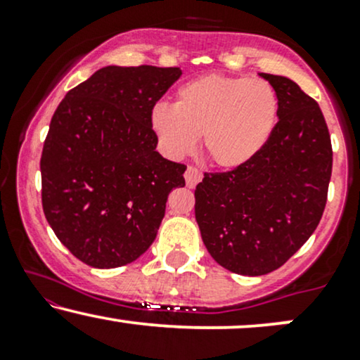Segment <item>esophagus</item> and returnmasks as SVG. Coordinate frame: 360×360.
<instances>
[{
    "mask_svg": "<svg viewBox=\"0 0 360 360\" xmlns=\"http://www.w3.org/2000/svg\"><path fill=\"white\" fill-rule=\"evenodd\" d=\"M184 177H186V184H188V188H194L198 183L201 181V177H203V172L200 171L196 166H188L184 172Z\"/></svg>",
    "mask_w": 360,
    "mask_h": 360,
    "instance_id": "34e87169",
    "label": "esophagus"
}]
</instances>
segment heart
<instances>
[{
    "label": "heart",
    "instance_id": "heart-1",
    "mask_svg": "<svg viewBox=\"0 0 360 360\" xmlns=\"http://www.w3.org/2000/svg\"><path fill=\"white\" fill-rule=\"evenodd\" d=\"M278 108L276 91L267 81L208 74L181 86L174 106L157 105L152 127L169 155L188 154L201 137L213 164L237 167L266 146Z\"/></svg>",
    "mask_w": 360,
    "mask_h": 360
}]
</instances>
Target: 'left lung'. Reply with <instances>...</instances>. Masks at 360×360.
<instances>
[{
  "label": "left lung",
  "mask_w": 360,
  "mask_h": 360,
  "mask_svg": "<svg viewBox=\"0 0 360 360\" xmlns=\"http://www.w3.org/2000/svg\"><path fill=\"white\" fill-rule=\"evenodd\" d=\"M278 96V123L262 150L225 172H205L194 214L210 255L225 269H279L315 232L332 177L330 131L318 103L295 81L262 72Z\"/></svg>",
  "instance_id": "obj_1"
}]
</instances>
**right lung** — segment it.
Wrapping results in <instances>:
<instances>
[{
	"label": "right lung",
	"instance_id": "obj_1",
	"mask_svg": "<svg viewBox=\"0 0 360 360\" xmlns=\"http://www.w3.org/2000/svg\"><path fill=\"white\" fill-rule=\"evenodd\" d=\"M177 68L96 71L51 120L40 172L45 218L69 252L98 269L134 262L155 240L186 166L155 150L152 110Z\"/></svg>",
	"mask_w": 360,
	"mask_h": 360
}]
</instances>
